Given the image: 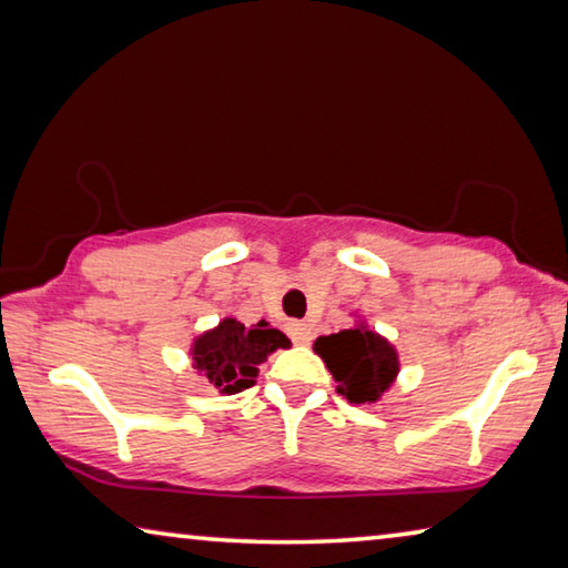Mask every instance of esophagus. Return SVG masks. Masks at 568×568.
Returning a JSON list of instances; mask_svg holds the SVG:
<instances>
[{"label":"esophagus","mask_w":568,"mask_h":568,"mask_svg":"<svg viewBox=\"0 0 568 568\" xmlns=\"http://www.w3.org/2000/svg\"><path fill=\"white\" fill-rule=\"evenodd\" d=\"M291 335H293V341H295L297 345H307V343H311V338H313L311 328H307L305 323H293V325H291Z\"/></svg>","instance_id":"34e87169"}]
</instances>
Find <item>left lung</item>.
I'll use <instances>...</instances> for the list:
<instances>
[{
	"label": "left lung",
	"mask_w": 568,
	"mask_h": 568,
	"mask_svg": "<svg viewBox=\"0 0 568 568\" xmlns=\"http://www.w3.org/2000/svg\"><path fill=\"white\" fill-rule=\"evenodd\" d=\"M313 351L328 365L343 398L351 403H378L388 393L400 373L398 351L388 338L368 328L365 321H355L353 328L321 335Z\"/></svg>",
	"instance_id": "obj_1"
}]
</instances>
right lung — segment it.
<instances>
[{"mask_svg": "<svg viewBox=\"0 0 568 568\" xmlns=\"http://www.w3.org/2000/svg\"><path fill=\"white\" fill-rule=\"evenodd\" d=\"M277 348H291V341L271 323L245 325L227 315L215 328L192 338L190 355L192 368L200 376L213 383L220 393L233 396L255 386L257 365L265 363L267 355Z\"/></svg>", "mask_w": 568, "mask_h": 568, "instance_id": "obj_1", "label": "right lung"}]
</instances>
